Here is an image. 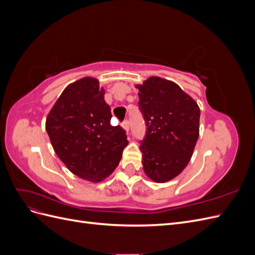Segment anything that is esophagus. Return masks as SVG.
Listing matches in <instances>:
<instances>
[{
	"label": "esophagus",
	"instance_id": "34e87169",
	"mask_svg": "<svg viewBox=\"0 0 255 255\" xmlns=\"http://www.w3.org/2000/svg\"><path fill=\"white\" fill-rule=\"evenodd\" d=\"M122 128H125L127 132H128L129 130V122H128V120H125L122 122Z\"/></svg>",
	"mask_w": 255,
	"mask_h": 255
}]
</instances>
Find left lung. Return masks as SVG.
<instances>
[{
    "label": "left lung",
    "instance_id": "obj_1",
    "mask_svg": "<svg viewBox=\"0 0 255 255\" xmlns=\"http://www.w3.org/2000/svg\"><path fill=\"white\" fill-rule=\"evenodd\" d=\"M136 88L146 128L139 146L143 170L152 181L165 183L189 163L199 137L200 109L179 85L158 76Z\"/></svg>",
    "mask_w": 255,
    "mask_h": 255
}]
</instances>
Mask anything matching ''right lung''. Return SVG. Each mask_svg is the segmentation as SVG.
Segmentation results:
<instances>
[{"mask_svg": "<svg viewBox=\"0 0 255 255\" xmlns=\"http://www.w3.org/2000/svg\"><path fill=\"white\" fill-rule=\"evenodd\" d=\"M99 81L83 78L66 87L50 111L45 128L57 156L75 175L101 182L119 165L126 130L111 125V107Z\"/></svg>", "mask_w": 255, "mask_h": 255, "instance_id": "1", "label": "right lung"}]
</instances>
